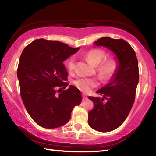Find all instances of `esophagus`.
I'll return each mask as SVG.
<instances>
[{"label": "esophagus", "mask_w": 156, "mask_h": 156, "mask_svg": "<svg viewBox=\"0 0 156 156\" xmlns=\"http://www.w3.org/2000/svg\"><path fill=\"white\" fill-rule=\"evenodd\" d=\"M86 100H87V97L83 94V95H82V101H86Z\"/></svg>", "instance_id": "1"}]
</instances>
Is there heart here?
Masks as SVG:
<instances>
[{"instance_id": "b5f03b06", "label": "heart", "mask_w": 156, "mask_h": 156, "mask_svg": "<svg viewBox=\"0 0 156 156\" xmlns=\"http://www.w3.org/2000/svg\"><path fill=\"white\" fill-rule=\"evenodd\" d=\"M106 56L105 51L99 49H93L88 51L86 54V58L93 66H99L97 67V73L100 78L103 81H108L115 76L118 69V62L114 58H108L102 62ZM74 58H70L67 62V67L69 70L74 69ZM77 88L83 92H89L91 89L98 85V82L94 79L86 78H80L74 81Z\"/></svg>"}]
</instances>
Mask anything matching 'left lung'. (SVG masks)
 <instances>
[{"mask_svg":"<svg viewBox=\"0 0 156 156\" xmlns=\"http://www.w3.org/2000/svg\"><path fill=\"white\" fill-rule=\"evenodd\" d=\"M94 44L112 51L118 62L115 76L97 92L103 97H89L94 106L89 112V126L98 131L109 132L122 124L133 106L139 83V65L135 51L124 39L105 37Z\"/></svg>","mask_w":156,"mask_h":156,"instance_id":"1","label":"left lung"}]
</instances>
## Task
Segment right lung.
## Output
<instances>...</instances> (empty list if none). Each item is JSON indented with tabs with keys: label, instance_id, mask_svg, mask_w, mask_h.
<instances>
[{
	"label": "right lung",
	"instance_id": "add662e5",
	"mask_svg": "<svg viewBox=\"0 0 156 156\" xmlns=\"http://www.w3.org/2000/svg\"><path fill=\"white\" fill-rule=\"evenodd\" d=\"M78 50L58 41L39 39L27 45L20 55L17 78L21 98L28 114L42 128L65 125L73 108L81 103L80 92L76 87L62 89L69 84L63 62Z\"/></svg>",
	"mask_w": 156,
	"mask_h": 156
}]
</instances>
